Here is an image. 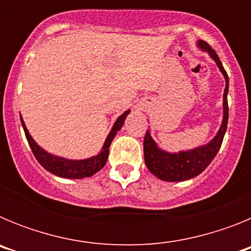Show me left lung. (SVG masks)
Instances as JSON below:
<instances>
[{
  "mask_svg": "<svg viewBox=\"0 0 251 251\" xmlns=\"http://www.w3.org/2000/svg\"><path fill=\"white\" fill-rule=\"evenodd\" d=\"M197 46L202 51H206L216 65L219 66L220 72L225 77V90H224V117L221 127L216 136L208 142L207 145L194 150L181 151L178 153H170L163 151L157 146V143L151 137L150 130L146 132L145 141H143V151H145V162L148 170L152 175L159 179L167 181V182H179L186 179L194 178L205 171V168L211 163L212 159L217 154L223 143L225 136L226 128H227V119H229V105H227V93H229V76L225 72L220 59L215 52L214 49L207 43L200 40Z\"/></svg>",
  "mask_w": 251,
  "mask_h": 251,
  "instance_id": "left-lung-1",
  "label": "left lung"
}]
</instances>
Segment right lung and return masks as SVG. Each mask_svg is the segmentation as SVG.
Segmentation results:
<instances>
[{"mask_svg": "<svg viewBox=\"0 0 251 251\" xmlns=\"http://www.w3.org/2000/svg\"><path fill=\"white\" fill-rule=\"evenodd\" d=\"M130 110H126L123 114L115 121L114 126H113L112 130L109 132L108 137H106L105 142H104L103 148L97 156H93L90 158L86 159H66L64 157H57L51 154V153L46 152L45 150L40 147L36 142L32 139L30 136L27 128L25 126V122L21 117V124L22 128L25 130V136L27 139L28 145H30L32 153H34L35 158L37 159L40 165L43 166L46 171L51 172L52 175H56L59 177H64V178H85V177H90L95 175L98 171H100L106 163V159L109 156V147L112 143L113 138L117 136L118 130L121 129L122 126L124 124V121L127 118V115L129 114Z\"/></svg>", "mask_w": 251, "mask_h": 251, "instance_id": "obj_1", "label": "right lung"}]
</instances>
